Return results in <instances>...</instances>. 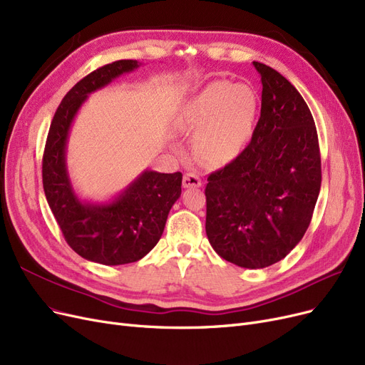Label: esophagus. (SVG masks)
I'll use <instances>...</instances> for the list:
<instances>
[{
  "instance_id": "34e87169",
  "label": "esophagus",
  "mask_w": 365,
  "mask_h": 365,
  "mask_svg": "<svg viewBox=\"0 0 365 365\" xmlns=\"http://www.w3.org/2000/svg\"><path fill=\"white\" fill-rule=\"evenodd\" d=\"M201 179L194 173H186L183 175V187H200Z\"/></svg>"
}]
</instances>
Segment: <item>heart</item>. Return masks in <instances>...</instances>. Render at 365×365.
<instances>
[{
  "label": "heart",
  "mask_w": 365,
  "mask_h": 365,
  "mask_svg": "<svg viewBox=\"0 0 365 365\" xmlns=\"http://www.w3.org/2000/svg\"><path fill=\"white\" fill-rule=\"evenodd\" d=\"M257 106V94L251 87L218 79L183 108L182 123L186 129L200 130L198 156L210 165H224L248 144Z\"/></svg>",
  "instance_id": "obj_1"
}]
</instances>
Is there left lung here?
<instances>
[{"label":"left lung","instance_id":"8db88e82","mask_svg":"<svg viewBox=\"0 0 365 365\" xmlns=\"http://www.w3.org/2000/svg\"><path fill=\"white\" fill-rule=\"evenodd\" d=\"M262 76V111L250 144L206 185V235L227 262L271 266L299 244L322 183L317 130L299 91L272 67Z\"/></svg>","mask_w":365,"mask_h":365}]
</instances>
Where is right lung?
Here are the masks:
<instances>
[{
    "label": "right lung",
    "instance_id": "1",
    "mask_svg": "<svg viewBox=\"0 0 365 365\" xmlns=\"http://www.w3.org/2000/svg\"><path fill=\"white\" fill-rule=\"evenodd\" d=\"M138 66L137 60H118L76 83L52 118L42 160L45 195L67 245L83 259L108 266L138 262L150 252L182 194V173L145 170L111 203L93 205L75 195L67 175L66 143L79 106L90 93Z\"/></svg>",
    "mask_w": 365,
    "mask_h": 365
}]
</instances>
